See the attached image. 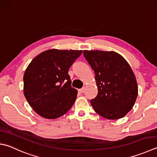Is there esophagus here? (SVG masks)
Instances as JSON below:
<instances>
[{"label":"esophagus","instance_id":"esophagus-1","mask_svg":"<svg viewBox=\"0 0 157 157\" xmlns=\"http://www.w3.org/2000/svg\"><path fill=\"white\" fill-rule=\"evenodd\" d=\"M85 90H86V88L85 87H83L82 88H81V89H79V91L80 92V93H84V92L85 91Z\"/></svg>","mask_w":157,"mask_h":157}]
</instances>
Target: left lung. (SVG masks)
<instances>
[{
  "label": "left lung",
  "instance_id": "obj_1",
  "mask_svg": "<svg viewBox=\"0 0 157 157\" xmlns=\"http://www.w3.org/2000/svg\"><path fill=\"white\" fill-rule=\"evenodd\" d=\"M83 54L95 74L98 94L90 100L94 111L107 119L123 118L133 108L138 94L129 64L113 51L84 50Z\"/></svg>",
  "mask_w": 157,
  "mask_h": 157
}]
</instances>
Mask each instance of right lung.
Returning <instances> with one entry per match:
<instances>
[{
  "label": "right lung",
  "mask_w": 157,
  "mask_h": 157,
  "mask_svg": "<svg viewBox=\"0 0 157 157\" xmlns=\"http://www.w3.org/2000/svg\"><path fill=\"white\" fill-rule=\"evenodd\" d=\"M82 50L51 49L41 52L30 63L24 75V94L37 114L58 118L70 109L78 90L71 87L69 67Z\"/></svg>",
  "instance_id": "right-lung-1"
}]
</instances>
